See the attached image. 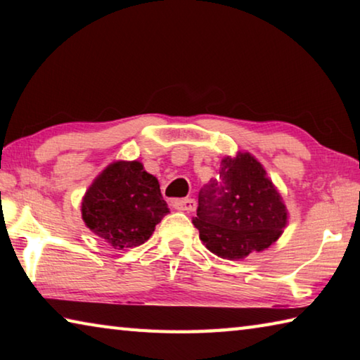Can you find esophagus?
<instances>
[{
    "mask_svg": "<svg viewBox=\"0 0 360 360\" xmlns=\"http://www.w3.org/2000/svg\"><path fill=\"white\" fill-rule=\"evenodd\" d=\"M173 208L178 211H186V212H192L197 208V203H195L193 198H179V200H173Z\"/></svg>",
    "mask_w": 360,
    "mask_h": 360,
    "instance_id": "1",
    "label": "esophagus"
}]
</instances>
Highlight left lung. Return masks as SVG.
<instances>
[{"label": "left lung", "mask_w": 360, "mask_h": 360, "mask_svg": "<svg viewBox=\"0 0 360 360\" xmlns=\"http://www.w3.org/2000/svg\"><path fill=\"white\" fill-rule=\"evenodd\" d=\"M281 193L249 152L224 157L216 178L198 193L193 225L208 251L241 260L275 245L288 225Z\"/></svg>", "instance_id": "1"}]
</instances>
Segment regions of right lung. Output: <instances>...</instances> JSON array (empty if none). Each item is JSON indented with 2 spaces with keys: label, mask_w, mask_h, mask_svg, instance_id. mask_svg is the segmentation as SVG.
<instances>
[{
  "label": "right lung",
  "mask_w": 360,
  "mask_h": 360,
  "mask_svg": "<svg viewBox=\"0 0 360 360\" xmlns=\"http://www.w3.org/2000/svg\"><path fill=\"white\" fill-rule=\"evenodd\" d=\"M81 212L90 231L114 249H127L148 241L169 210L158 179L141 162L115 160L87 188Z\"/></svg>",
  "instance_id": "right-lung-1"
}]
</instances>
